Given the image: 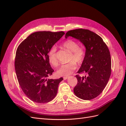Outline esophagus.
<instances>
[{"mask_svg": "<svg viewBox=\"0 0 126 126\" xmlns=\"http://www.w3.org/2000/svg\"><path fill=\"white\" fill-rule=\"evenodd\" d=\"M68 78V77H64L63 78L64 80H66Z\"/></svg>", "mask_w": 126, "mask_h": 126, "instance_id": "34e87169", "label": "esophagus"}]
</instances>
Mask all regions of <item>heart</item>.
Instances as JSON below:
<instances>
[{"instance_id":"1","label":"heart","mask_w":126,"mask_h":126,"mask_svg":"<svg viewBox=\"0 0 126 126\" xmlns=\"http://www.w3.org/2000/svg\"><path fill=\"white\" fill-rule=\"evenodd\" d=\"M63 47L71 52L70 61L71 62L63 64L57 71L58 75L64 77H68L74 72L77 66L75 61L78 64H80L83 62L85 56V50L82 47L78 46L76 41L72 39H68L62 44ZM49 62L53 66L57 67L58 65V60L57 56V49L55 46L52 47L49 50L48 54Z\"/></svg>"}]
</instances>
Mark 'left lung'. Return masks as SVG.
<instances>
[{"label":"left lung","instance_id":"left-lung-1","mask_svg":"<svg viewBox=\"0 0 126 126\" xmlns=\"http://www.w3.org/2000/svg\"><path fill=\"white\" fill-rule=\"evenodd\" d=\"M69 36L79 40L86 47L85 58L77 73H86L87 76H76L78 82L74 92L81 99H93L102 92L111 75L109 49L101 37L89 30H71L66 33L65 38Z\"/></svg>","mask_w":126,"mask_h":126}]
</instances>
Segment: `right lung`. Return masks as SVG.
Masks as SVG:
<instances>
[{
    "instance_id": "add662e5",
    "label": "right lung",
    "mask_w": 126,
    "mask_h": 126,
    "mask_svg": "<svg viewBox=\"0 0 126 126\" xmlns=\"http://www.w3.org/2000/svg\"><path fill=\"white\" fill-rule=\"evenodd\" d=\"M64 34L63 32H33L17 49L15 67L19 84L26 96L33 102H48L56 96L63 78H47L54 71L48 54Z\"/></svg>"
}]
</instances>
